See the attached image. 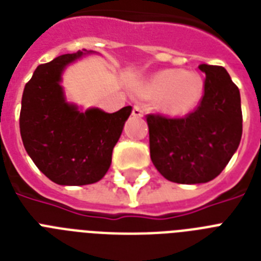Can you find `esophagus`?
<instances>
[{
	"mask_svg": "<svg viewBox=\"0 0 261 261\" xmlns=\"http://www.w3.org/2000/svg\"><path fill=\"white\" fill-rule=\"evenodd\" d=\"M133 116H135V118H142V116H143V110H142L139 106H134V109H133Z\"/></svg>",
	"mask_w": 261,
	"mask_h": 261,
	"instance_id": "34e87169",
	"label": "esophagus"
}]
</instances>
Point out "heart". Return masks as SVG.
Segmentation results:
<instances>
[{"label":"heart","instance_id":"obj_1","mask_svg":"<svg viewBox=\"0 0 261 261\" xmlns=\"http://www.w3.org/2000/svg\"><path fill=\"white\" fill-rule=\"evenodd\" d=\"M137 92L142 99L161 97V110L169 115H186L202 99L204 80L197 72L162 69L146 80Z\"/></svg>","mask_w":261,"mask_h":261}]
</instances>
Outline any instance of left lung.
<instances>
[{"instance_id": "1", "label": "left lung", "mask_w": 261, "mask_h": 261, "mask_svg": "<svg viewBox=\"0 0 261 261\" xmlns=\"http://www.w3.org/2000/svg\"><path fill=\"white\" fill-rule=\"evenodd\" d=\"M205 73L200 106L185 118L147 115L150 156L156 170L175 184H205L224 170L243 134L240 91L220 65Z\"/></svg>"}]
</instances>
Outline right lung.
<instances>
[{
  "mask_svg": "<svg viewBox=\"0 0 261 261\" xmlns=\"http://www.w3.org/2000/svg\"><path fill=\"white\" fill-rule=\"evenodd\" d=\"M92 50L56 57L36 68L25 84L20 133L28 155L57 185H90L109 171L114 146L119 141L131 106L116 112L68 103L60 86L67 65Z\"/></svg>",
  "mask_w": 261,
  "mask_h": 261,
  "instance_id": "1",
  "label": "right lung"
}]
</instances>
